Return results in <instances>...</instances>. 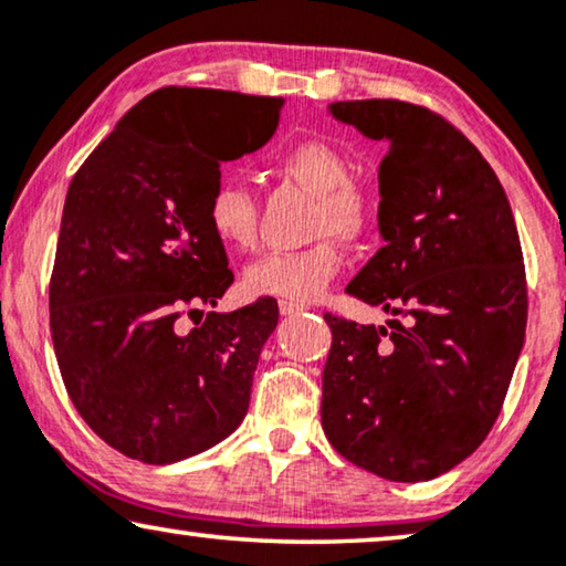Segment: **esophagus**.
<instances>
[{
  "label": "esophagus",
  "mask_w": 566,
  "mask_h": 566,
  "mask_svg": "<svg viewBox=\"0 0 566 566\" xmlns=\"http://www.w3.org/2000/svg\"><path fill=\"white\" fill-rule=\"evenodd\" d=\"M277 308H281L283 316H293V314L304 312V304H293V301H281V304H277Z\"/></svg>",
  "instance_id": "34e87169"
}]
</instances>
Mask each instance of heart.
Instances as JSON below:
<instances>
[{
	"label": "heart",
	"mask_w": 566,
	"mask_h": 566,
	"mask_svg": "<svg viewBox=\"0 0 566 566\" xmlns=\"http://www.w3.org/2000/svg\"><path fill=\"white\" fill-rule=\"evenodd\" d=\"M277 167L291 180L316 196L314 234L350 242L366 234L376 216L374 196L350 180V159L337 146L306 138L277 157ZM208 223L216 239L229 250H250L258 239V203L252 190L237 177H223L208 196ZM343 258L335 244L319 242L301 252H268L244 270V289L252 296H270L308 304L319 298L332 277L339 273Z\"/></svg>",
	"instance_id": "1"
}]
</instances>
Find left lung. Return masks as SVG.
Segmentation results:
<instances>
[{
	"mask_svg": "<svg viewBox=\"0 0 566 566\" xmlns=\"http://www.w3.org/2000/svg\"><path fill=\"white\" fill-rule=\"evenodd\" d=\"M332 118L389 146L378 167L384 247L347 285L386 327L327 314L322 428L389 482H428L486 438L525 343L513 208L474 144L428 107L345 99Z\"/></svg>",
	"mask_w": 566,
	"mask_h": 566,
	"instance_id": "left-lung-1",
	"label": "left lung"
}]
</instances>
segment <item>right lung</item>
Returning <instances> with one entry per match:
<instances>
[{"mask_svg":"<svg viewBox=\"0 0 566 566\" xmlns=\"http://www.w3.org/2000/svg\"><path fill=\"white\" fill-rule=\"evenodd\" d=\"M283 103L157 90L123 115L69 185L51 337L76 412L128 459H190L244 420L277 304L200 312L234 283L206 208L221 161L265 146ZM185 311L201 314L196 328L181 327Z\"/></svg>","mask_w":566,"mask_h":566,"instance_id":"right-lung-1","label":"right lung"}]
</instances>
